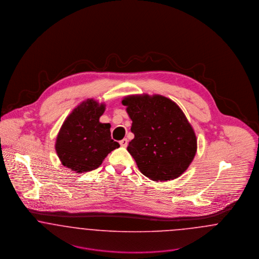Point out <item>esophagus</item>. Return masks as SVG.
I'll return each instance as SVG.
<instances>
[{"label":"esophagus","instance_id":"34e87169","mask_svg":"<svg viewBox=\"0 0 259 259\" xmlns=\"http://www.w3.org/2000/svg\"><path fill=\"white\" fill-rule=\"evenodd\" d=\"M120 145L122 147H126L127 146V139L126 138H123L122 140H120Z\"/></svg>","mask_w":259,"mask_h":259}]
</instances>
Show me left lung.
Instances as JSON below:
<instances>
[{"label": "left lung", "instance_id": "1", "mask_svg": "<svg viewBox=\"0 0 259 259\" xmlns=\"http://www.w3.org/2000/svg\"><path fill=\"white\" fill-rule=\"evenodd\" d=\"M122 104L135 135L127 151L141 174L154 181L180 177L197 152L196 135L182 110L159 95L125 96Z\"/></svg>", "mask_w": 259, "mask_h": 259}]
</instances>
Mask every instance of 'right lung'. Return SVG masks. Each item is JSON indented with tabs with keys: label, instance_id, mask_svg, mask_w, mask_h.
<instances>
[{
	"label": "right lung",
	"instance_id": "1",
	"mask_svg": "<svg viewBox=\"0 0 259 259\" xmlns=\"http://www.w3.org/2000/svg\"><path fill=\"white\" fill-rule=\"evenodd\" d=\"M105 104L95 99L82 101L62 123L55 150L62 164L78 174L97 168L120 144L111 138L110 123L99 122Z\"/></svg>",
	"mask_w": 259,
	"mask_h": 259
}]
</instances>
